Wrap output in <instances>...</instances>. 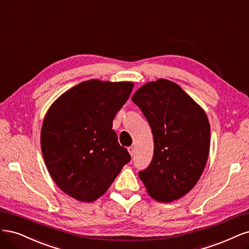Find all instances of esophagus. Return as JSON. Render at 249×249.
<instances>
[{
    "mask_svg": "<svg viewBox=\"0 0 249 249\" xmlns=\"http://www.w3.org/2000/svg\"><path fill=\"white\" fill-rule=\"evenodd\" d=\"M128 152H129V154L131 155V156H133L134 155V147H129L128 148Z\"/></svg>",
    "mask_w": 249,
    "mask_h": 249,
    "instance_id": "1",
    "label": "esophagus"
}]
</instances>
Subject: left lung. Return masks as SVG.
<instances>
[{
  "label": "left lung",
  "mask_w": 249,
  "mask_h": 249,
  "mask_svg": "<svg viewBox=\"0 0 249 249\" xmlns=\"http://www.w3.org/2000/svg\"><path fill=\"white\" fill-rule=\"evenodd\" d=\"M132 101L146 117L154 136V155L139 177L158 202L181 198L196 186L210 149V123L205 110L168 79L142 86Z\"/></svg>",
  "instance_id": "1"
}]
</instances>
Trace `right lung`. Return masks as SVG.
Here are the masks:
<instances>
[{"mask_svg":"<svg viewBox=\"0 0 249 249\" xmlns=\"http://www.w3.org/2000/svg\"><path fill=\"white\" fill-rule=\"evenodd\" d=\"M133 86L90 79L63 93L47 110L40 136L45 165L58 187L79 202L103 196L129 162L111 128Z\"/></svg>","mask_w":249,"mask_h":249,"instance_id":"right-lung-1","label":"right lung"}]
</instances>
